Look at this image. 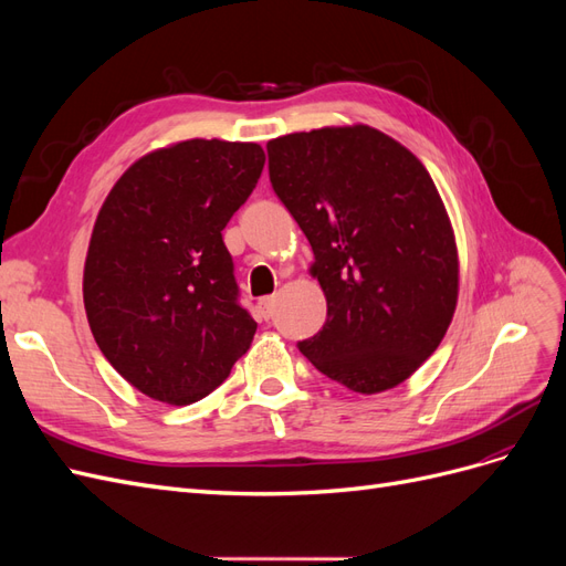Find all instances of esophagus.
Returning <instances> with one entry per match:
<instances>
[{"label":"esophagus","instance_id":"obj_1","mask_svg":"<svg viewBox=\"0 0 566 566\" xmlns=\"http://www.w3.org/2000/svg\"><path fill=\"white\" fill-rule=\"evenodd\" d=\"M260 306H262L264 316L269 318V316L273 314V306H276V297H273V295H269V297H262V300H260Z\"/></svg>","mask_w":566,"mask_h":566}]
</instances>
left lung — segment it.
Returning a JSON list of instances; mask_svg holds the SVG:
<instances>
[{"label": "left lung", "mask_w": 566, "mask_h": 566, "mask_svg": "<svg viewBox=\"0 0 566 566\" xmlns=\"http://www.w3.org/2000/svg\"><path fill=\"white\" fill-rule=\"evenodd\" d=\"M266 153L328 302L300 352L358 394L401 385L439 347L458 302L455 238L430 172L368 125L279 136Z\"/></svg>", "instance_id": "left-lung-1"}]
</instances>
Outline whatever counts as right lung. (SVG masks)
I'll return each mask as SVG.
<instances>
[{"label":"right lung","mask_w":566,"mask_h":566,"mask_svg":"<svg viewBox=\"0 0 566 566\" xmlns=\"http://www.w3.org/2000/svg\"><path fill=\"white\" fill-rule=\"evenodd\" d=\"M264 167L256 144L191 139L153 150L117 179L84 262L98 349L146 397H208L254 337L221 231Z\"/></svg>","instance_id":"right-lung-1"}]
</instances>
